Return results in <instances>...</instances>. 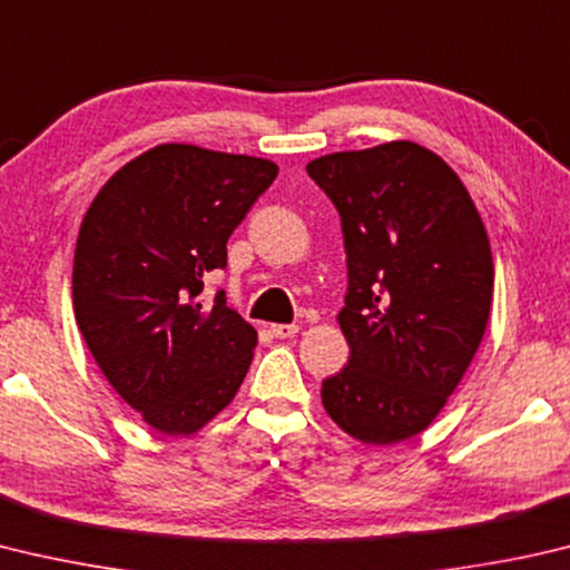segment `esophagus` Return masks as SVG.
<instances>
[{"mask_svg": "<svg viewBox=\"0 0 570 570\" xmlns=\"http://www.w3.org/2000/svg\"><path fill=\"white\" fill-rule=\"evenodd\" d=\"M272 334L276 338H292L294 334H298V326L296 324H274Z\"/></svg>", "mask_w": 570, "mask_h": 570, "instance_id": "34e87169", "label": "esophagus"}]
</instances>
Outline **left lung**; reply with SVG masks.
<instances>
[{
	"mask_svg": "<svg viewBox=\"0 0 570 570\" xmlns=\"http://www.w3.org/2000/svg\"><path fill=\"white\" fill-rule=\"evenodd\" d=\"M336 204L348 268L336 321L348 364L321 384L341 431L389 446L426 431L481 346L493 256L469 189L439 154L396 139L306 164Z\"/></svg>",
	"mask_w": 570,
	"mask_h": 570,
	"instance_id": "left-lung-1",
	"label": "left lung"
}]
</instances>
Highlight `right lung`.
Returning <instances> with one entry per match:
<instances>
[{
  "label": "right lung",
  "instance_id": "obj_1",
  "mask_svg": "<svg viewBox=\"0 0 570 570\" xmlns=\"http://www.w3.org/2000/svg\"><path fill=\"white\" fill-rule=\"evenodd\" d=\"M262 157L159 144L114 171L79 226L71 298L81 336L124 403L167 436H191L229 406L256 328L204 276L276 179Z\"/></svg>",
  "mask_w": 570,
  "mask_h": 570
}]
</instances>
